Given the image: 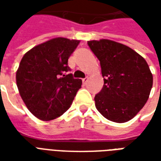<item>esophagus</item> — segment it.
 <instances>
[{
    "mask_svg": "<svg viewBox=\"0 0 161 161\" xmlns=\"http://www.w3.org/2000/svg\"><path fill=\"white\" fill-rule=\"evenodd\" d=\"M88 80H89V77H84V78H83V84H87V82H88Z\"/></svg>",
    "mask_w": 161,
    "mask_h": 161,
    "instance_id": "obj_1",
    "label": "esophagus"
}]
</instances>
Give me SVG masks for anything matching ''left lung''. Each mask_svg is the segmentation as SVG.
I'll return each mask as SVG.
<instances>
[{
    "instance_id": "obj_1",
    "label": "left lung",
    "mask_w": 161,
    "mask_h": 161,
    "mask_svg": "<svg viewBox=\"0 0 161 161\" xmlns=\"http://www.w3.org/2000/svg\"><path fill=\"white\" fill-rule=\"evenodd\" d=\"M100 61L104 84L95 96L96 108L115 122L131 120L145 105L153 86L147 61L130 47L108 40L88 41Z\"/></svg>"
}]
</instances>
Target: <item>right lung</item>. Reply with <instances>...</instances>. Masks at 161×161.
Here are the masks:
<instances>
[{
    "label": "right lung",
    "instance_id": "1",
    "mask_svg": "<svg viewBox=\"0 0 161 161\" xmlns=\"http://www.w3.org/2000/svg\"><path fill=\"white\" fill-rule=\"evenodd\" d=\"M79 42L55 38L34 46L23 56L16 84L23 102L37 118L51 121L70 107L82 80L68 73V58Z\"/></svg>",
    "mask_w": 161,
    "mask_h": 161
}]
</instances>
